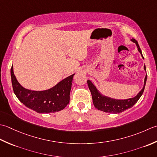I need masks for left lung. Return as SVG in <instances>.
I'll return each mask as SVG.
<instances>
[{"instance_id":"8db88e82","label":"left lung","mask_w":157,"mask_h":157,"mask_svg":"<svg viewBox=\"0 0 157 157\" xmlns=\"http://www.w3.org/2000/svg\"><path fill=\"white\" fill-rule=\"evenodd\" d=\"M131 40L136 44L137 50H138V52L141 54V56L144 59L142 51L140 49V47L139 46L138 43H137V41L136 39H134V38L131 39ZM144 70H146L145 65L144 66ZM146 79L147 75L145 76L144 83V87L137 94L136 96L132 98L126 99V100H116V99H113L109 97L105 96V95H102L101 93L98 90L96 87L93 84L91 81L88 80L87 84L92 95L93 103H94V106L98 110L104 111L105 113L117 114L122 113L123 111L128 109V108H132L133 105L138 101L140 97L142 96L144 90Z\"/></svg>"}]
</instances>
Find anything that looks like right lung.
I'll list each match as a JSON object with an SVG mask.
<instances>
[{"instance_id":"1","label":"right lung","mask_w":157,"mask_h":157,"mask_svg":"<svg viewBox=\"0 0 157 157\" xmlns=\"http://www.w3.org/2000/svg\"><path fill=\"white\" fill-rule=\"evenodd\" d=\"M74 75L63 79L47 90L32 91L22 87L14 75L13 66L11 68L13 89L16 97L25 106L38 113H56L63 110L68 105Z\"/></svg>"}]
</instances>
